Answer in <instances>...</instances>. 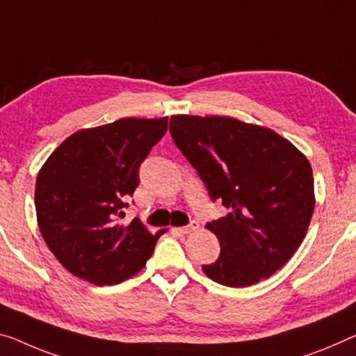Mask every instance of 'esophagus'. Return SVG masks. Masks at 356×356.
<instances>
[{"mask_svg":"<svg viewBox=\"0 0 356 356\" xmlns=\"http://www.w3.org/2000/svg\"><path fill=\"white\" fill-rule=\"evenodd\" d=\"M197 227H199V222H197V221H191V222L188 224V226L178 227L177 231H178L179 234H191V232H194Z\"/></svg>","mask_w":356,"mask_h":356,"instance_id":"34e87169","label":"esophagus"}]
</instances>
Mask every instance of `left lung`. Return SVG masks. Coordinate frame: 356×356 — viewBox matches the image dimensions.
<instances>
[{
    "instance_id": "8db88e82",
    "label": "left lung",
    "mask_w": 356,
    "mask_h": 356,
    "mask_svg": "<svg viewBox=\"0 0 356 356\" xmlns=\"http://www.w3.org/2000/svg\"><path fill=\"white\" fill-rule=\"evenodd\" d=\"M175 145L229 213L207 222L221 245L202 266L224 286L270 277L296 253L315 209L314 175L302 152L273 130L227 116L170 119Z\"/></svg>"
}]
</instances>
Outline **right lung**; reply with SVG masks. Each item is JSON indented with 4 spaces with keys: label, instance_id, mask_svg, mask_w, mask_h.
Masks as SVG:
<instances>
[{
    "label": "right lung",
    "instance_id": "right-lung-1",
    "mask_svg": "<svg viewBox=\"0 0 356 356\" xmlns=\"http://www.w3.org/2000/svg\"><path fill=\"white\" fill-rule=\"evenodd\" d=\"M168 118H122L70 135L36 178L38 226L65 269L97 286L116 285L143 269L162 231L138 218L121 224L124 199L138 168L167 132Z\"/></svg>",
    "mask_w": 356,
    "mask_h": 356
}]
</instances>
